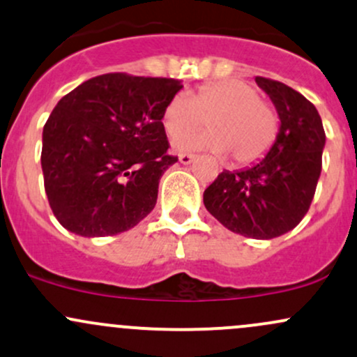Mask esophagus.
<instances>
[{
  "mask_svg": "<svg viewBox=\"0 0 357 357\" xmlns=\"http://www.w3.org/2000/svg\"><path fill=\"white\" fill-rule=\"evenodd\" d=\"M195 159H197V155H193V154H181V155H179V162H181V164H191Z\"/></svg>",
  "mask_w": 357,
  "mask_h": 357,
  "instance_id": "1",
  "label": "esophagus"
}]
</instances>
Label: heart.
<instances>
[{"label":"heart","mask_w":357,"mask_h":357,"mask_svg":"<svg viewBox=\"0 0 357 357\" xmlns=\"http://www.w3.org/2000/svg\"><path fill=\"white\" fill-rule=\"evenodd\" d=\"M209 121L212 128L198 136H185ZM162 127L179 151L211 149L230 152L237 164H252L273 147L278 135V116L256 88L238 79H222L202 86L188 96L178 93L162 112Z\"/></svg>","instance_id":"heart-1"}]
</instances>
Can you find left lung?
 <instances>
[{
  "mask_svg": "<svg viewBox=\"0 0 357 357\" xmlns=\"http://www.w3.org/2000/svg\"><path fill=\"white\" fill-rule=\"evenodd\" d=\"M256 83L280 116L276 140L250 167L220 172L203 193V203L232 232L274 238L295 229L310 208L325 132L317 108L298 91L261 76Z\"/></svg>",
  "mask_w": 357,
  "mask_h": 357,
  "instance_id": "obj_1",
  "label": "left lung"
}]
</instances>
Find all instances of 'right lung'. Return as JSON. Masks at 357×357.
<instances>
[{"instance_id":"obj_1","label":"right lung","mask_w":357,"mask_h":357,"mask_svg":"<svg viewBox=\"0 0 357 357\" xmlns=\"http://www.w3.org/2000/svg\"><path fill=\"white\" fill-rule=\"evenodd\" d=\"M181 81L109 73L84 81L50 113L42 134L45 193L81 237L125 232L158 202L167 154L162 112Z\"/></svg>"}]
</instances>
